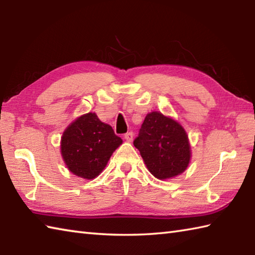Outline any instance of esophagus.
Segmentation results:
<instances>
[{"label":"esophagus","mask_w":255,"mask_h":255,"mask_svg":"<svg viewBox=\"0 0 255 255\" xmlns=\"http://www.w3.org/2000/svg\"><path fill=\"white\" fill-rule=\"evenodd\" d=\"M125 139H126L127 141L131 142V141H132V139H133V133H132L131 131H129V132H127V133H125Z\"/></svg>","instance_id":"1"}]
</instances>
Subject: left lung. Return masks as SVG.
<instances>
[{"mask_svg":"<svg viewBox=\"0 0 255 255\" xmlns=\"http://www.w3.org/2000/svg\"><path fill=\"white\" fill-rule=\"evenodd\" d=\"M133 144L151 174L159 180L181 174L191 160L186 131L174 119L159 112L145 116Z\"/></svg>","mask_w":255,"mask_h":255,"instance_id":"8db88e82","label":"left lung"}]
</instances>
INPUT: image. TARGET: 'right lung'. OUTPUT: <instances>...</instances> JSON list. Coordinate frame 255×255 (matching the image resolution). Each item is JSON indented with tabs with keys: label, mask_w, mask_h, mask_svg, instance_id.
I'll use <instances>...</instances> for the list:
<instances>
[{
	"label": "right lung",
	"mask_w": 255,
	"mask_h": 255,
	"mask_svg": "<svg viewBox=\"0 0 255 255\" xmlns=\"http://www.w3.org/2000/svg\"><path fill=\"white\" fill-rule=\"evenodd\" d=\"M123 140L95 113L80 116L64 130L61 154L69 171L85 180L95 178L104 170Z\"/></svg>",
	"instance_id": "1"
}]
</instances>
